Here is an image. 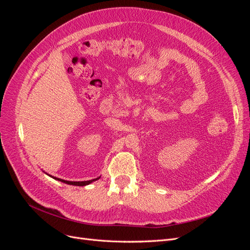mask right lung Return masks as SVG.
Segmentation results:
<instances>
[{"label":"right lung","mask_w":250,"mask_h":250,"mask_svg":"<svg viewBox=\"0 0 250 250\" xmlns=\"http://www.w3.org/2000/svg\"><path fill=\"white\" fill-rule=\"evenodd\" d=\"M56 180H59V181H62V183L64 184H67V185H72V186H78V187H83V186H87L89 184H92L93 181L99 179L100 177H98L96 179H92V180H86V181H69V180H63V179H60V178H56V177H53Z\"/></svg>","instance_id":"obj_1"}]
</instances>
